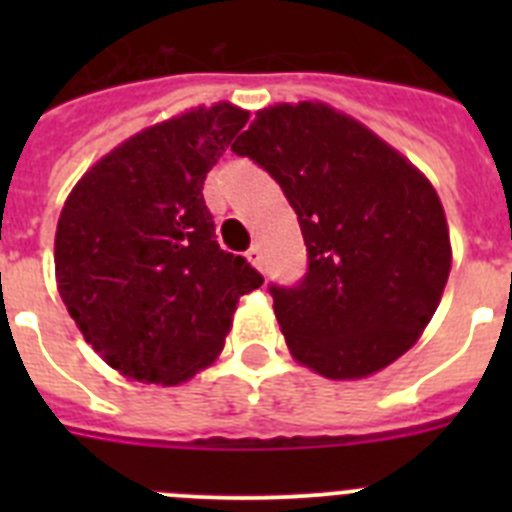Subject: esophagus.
<instances>
[{
    "label": "esophagus",
    "mask_w": 512,
    "mask_h": 512,
    "mask_svg": "<svg viewBox=\"0 0 512 512\" xmlns=\"http://www.w3.org/2000/svg\"><path fill=\"white\" fill-rule=\"evenodd\" d=\"M246 259L251 261L253 266H256V269H264V253H261V246H251L248 248V253H246Z\"/></svg>",
    "instance_id": "obj_1"
}]
</instances>
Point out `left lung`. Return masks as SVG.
Returning a JSON list of instances; mask_svg holds the SVG:
<instances>
[{"label":"left lung","mask_w":512,"mask_h":512,"mask_svg":"<svg viewBox=\"0 0 512 512\" xmlns=\"http://www.w3.org/2000/svg\"><path fill=\"white\" fill-rule=\"evenodd\" d=\"M282 187L307 274L271 287L289 354L325 379H364L423 336L451 271L446 212L428 176L325 102L256 112L233 143Z\"/></svg>","instance_id":"obj_1"}]
</instances>
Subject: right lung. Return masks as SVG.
<instances>
[{
	"instance_id": "1",
	"label": "right lung",
	"mask_w": 512,
	"mask_h": 512,
	"mask_svg": "<svg viewBox=\"0 0 512 512\" xmlns=\"http://www.w3.org/2000/svg\"><path fill=\"white\" fill-rule=\"evenodd\" d=\"M251 112L189 107L122 140L81 176L58 217L63 305L104 364L174 387L220 356L238 300L264 284L223 251L202 184Z\"/></svg>"
}]
</instances>
